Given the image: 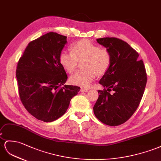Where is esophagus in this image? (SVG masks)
Listing matches in <instances>:
<instances>
[{
	"mask_svg": "<svg viewBox=\"0 0 161 161\" xmlns=\"http://www.w3.org/2000/svg\"><path fill=\"white\" fill-rule=\"evenodd\" d=\"M81 92H87L89 90V88H81Z\"/></svg>",
	"mask_w": 161,
	"mask_h": 161,
	"instance_id": "34e87169",
	"label": "esophagus"
}]
</instances>
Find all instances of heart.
Masks as SVG:
<instances>
[{
    "mask_svg": "<svg viewBox=\"0 0 161 161\" xmlns=\"http://www.w3.org/2000/svg\"><path fill=\"white\" fill-rule=\"evenodd\" d=\"M71 53L61 52L59 62L65 71L71 73L75 71L79 63H82L84 71L74 73L69 78L73 85L88 88L95 75L102 76L108 72L112 63V54L108 49L100 48L91 41L84 39L73 44Z\"/></svg>",
    "mask_w": 161,
    "mask_h": 161,
    "instance_id": "1",
    "label": "heart"
}]
</instances>
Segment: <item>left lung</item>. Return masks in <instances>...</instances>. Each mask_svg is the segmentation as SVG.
<instances>
[{"instance_id": "left-lung-1", "label": "left lung", "mask_w": 161, "mask_h": 161, "mask_svg": "<svg viewBox=\"0 0 161 161\" xmlns=\"http://www.w3.org/2000/svg\"><path fill=\"white\" fill-rule=\"evenodd\" d=\"M97 41L109 49L112 63L99 81L104 89L98 90L94 114L105 125L118 126L138 108L146 86V69L143 60H138L139 53L125 41L115 37Z\"/></svg>"}]
</instances>
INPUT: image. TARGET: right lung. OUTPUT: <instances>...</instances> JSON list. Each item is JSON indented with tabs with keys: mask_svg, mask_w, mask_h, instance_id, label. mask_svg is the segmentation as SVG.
<instances>
[{
	"mask_svg": "<svg viewBox=\"0 0 161 161\" xmlns=\"http://www.w3.org/2000/svg\"><path fill=\"white\" fill-rule=\"evenodd\" d=\"M66 43L67 36L48 32L28 43L18 63L20 100L32 116L45 122L64 115L80 90L76 86L64 85L67 75L59 55Z\"/></svg>",
	"mask_w": 161,
	"mask_h": 161,
	"instance_id": "1",
	"label": "right lung"
}]
</instances>
